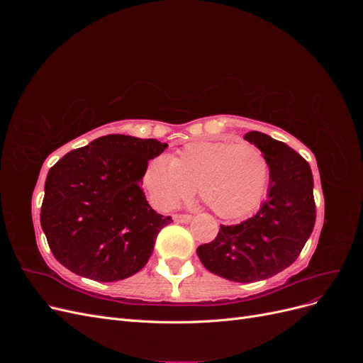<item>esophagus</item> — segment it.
I'll return each instance as SVG.
<instances>
[{
  "mask_svg": "<svg viewBox=\"0 0 363 363\" xmlns=\"http://www.w3.org/2000/svg\"><path fill=\"white\" fill-rule=\"evenodd\" d=\"M172 218H174L175 223H182V224H188V223H191V219H192V216L188 215V213H177V215H174Z\"/></svg>",
  "mask_w": 363,
  "mask_h": 363,
  "instance_id": "1",
  "label": "esophagus"
}]
</instances>
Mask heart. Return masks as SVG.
Returning a JSON list of instances; mask_svg holds the SVG:
<instances>
[{
  "label": "heart",
  "mask_w": 363,
  "mask_h": 363,
  "mask_svg": "<svg viewBox=\"0 0 363 363\" xmlns=\"http://www.w3.org/2000/svg\"><path fill=\"white\" fill-rule=\"evenodd\" d=\"M268 182V162L251 144L204 140L183 147L171 160L157 157L142 184L160 211H171L196 188L221 218H239L255 208Z\"/></svg>",
  "instance_id": "obj_1"
}]
</instances>
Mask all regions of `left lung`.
<instances>
[{
	"mask_svg": "<svg viewBox=\"0 0 363 363\" xmlns=\"http://www.w3.org/2000/svg\"><path fill=\"white\" fill-rule=\"evenodd\" d=\"M245 139L268 162L267 200L255 216L221 225L212 242L196 248L206 269L239 283L265 280L292 265L316 218L309 163L286 144L259 131H248Z\"/></svg>",
	"mask_w": 363,
	"mask_h": 363,
	"instance_id": "obj_1",
	"label": "left lung"
}]
</instances>
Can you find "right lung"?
Returning <instances> with one entry per match:
<instances>
[{"label":"right lung","mask_w":363,"mask_h":363,"mask_svg":"<svg viewBox=\"0 0 363 363\" xmlns=\"http://www.w3.org/2000/svg\"><path fill=\"white\" fill-rule=\"evenodd\" d=\"M168 144L107 135L65 155L50 169L40 225L65 268L96 281H118L145 267L171 216L148 204L140 182L148 160Z\"/></svg>","instance_id":"obj_1"}]
</instances>
